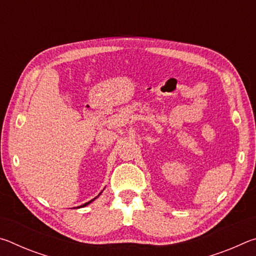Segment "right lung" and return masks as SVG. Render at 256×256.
I'll use <instances>...</instances> for the list:
<instances>
[{
    "label": "right lung",
    "mask_w": 256,
    "mask_h": 256,
    "mask_svg": "<svg viewBox=\"0 0 256 256\" xmlns=\"http://www.w3.org/2000/svg\"><path fill=\"white\" fill-rule=\"evenodd\" d=\"M100 193H102V192H100ZM100 193H99V196H100ZM98 196H96V198H92V200H90L89 202H86V203H84V204H82L81 206H88V204H89V203H92V202L94 200H96V198H97ZM78 208H79V206H78Z\"/></svg>",
    "instance_id": "1"
}]
</instances>
